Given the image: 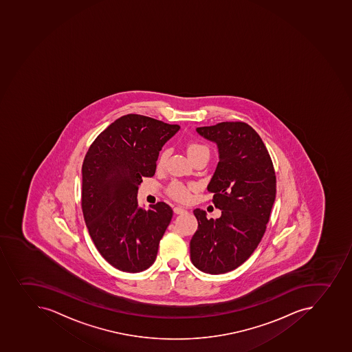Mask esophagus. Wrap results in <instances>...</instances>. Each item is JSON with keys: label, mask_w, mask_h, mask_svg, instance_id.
<instances>
[{"label": "esophagus", "mask_w": 352, "mask_h": 352, "mask_svg": "<svg viewBox=\"0 0 352 352\" xmlns=\"http://www.w3.org/2000/svg\"><path fill=\"white\" fill-rule=\"evenodd\" d=\"M173 211H175V214H182L184 212H187V210H186V208H181V206H175V208H173Z\"/></svg>", "instance_id": "1"}]
</instances>
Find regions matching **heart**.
Instances as JSON below:
<instances>
[{
  "mask_svg": "<svg viewBox=\"0 0 352 352\" xmlns=\"http://www.w3.org/2000/svg\"><path fill=\"white\" fill-rule=\"evenodd\" d=\"M188 156L190 160L197 157L199 155L210 154L208 148L205 144L201 142H190L188 144L187 147ZM168 157V149H163L161 154L158 156L157 166L158 168H163L165 165V162ZM190 186H186V184L173 181L172 184L168 187V192L171 197L175 198L177 201H186L190 197Z\"/></svg>",
  "mask_w": 352,
  "mask_h": 352,
  "instance_id": "heart-1",
  "label": "heart"
}]
</instances>
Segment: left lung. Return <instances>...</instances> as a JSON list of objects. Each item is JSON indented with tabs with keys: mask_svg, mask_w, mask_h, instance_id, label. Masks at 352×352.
Here are the masks:
<instances>
[{
	"mask_svg": "<svg viewBox=\"0 0 352 352\" xmlns=\"http://www.w3.org/2000/svg\"><path fill=\"white\" fill-rule=\"evenodd\" d=\"M218 144L219 163L208 186L221 217L196 208L198 228L190 241L192 265L212 275L243 265L265 234L276 198V175L261 138L244 122L196 129Z\"/></svg>",
	"mask_w": 352,
	"mask_h": 352,
	"instance_id": "1",
	"label": "left lung"
}]
</instances>
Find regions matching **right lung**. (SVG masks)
Segmentation results:
<instances>
[{
  "mask_svg": "<svg viewBox=\"0 0 352 352\" xmlns=\"http://www.w3.org/2000/svg\"><path fill=\"white\" fill-rule=\"evenodd\" d=\"M180 126L142 115L118 118L102 131L82 165V211L102 258L125 272L149 268L173 211L164 201L138 205L142 177H153L165 142Z\"/></svg>",
  "mask_w": 352,
  "mask_h": 352,
  "instance_id": "obj_1",
  "label": "right lung"
}]
</instances>
